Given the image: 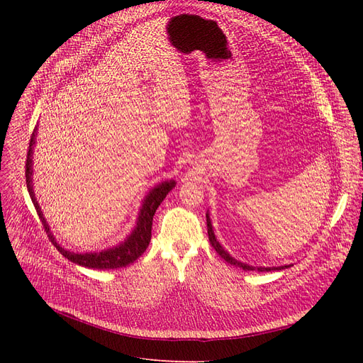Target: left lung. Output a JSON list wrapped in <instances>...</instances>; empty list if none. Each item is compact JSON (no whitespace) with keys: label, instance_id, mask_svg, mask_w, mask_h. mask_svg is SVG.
<instances>
[{"label":"left lung","instance_id":"left-lung-1","mask_svg":"<svg viewBox=\"0 0 363 363\" xmlns=\"http://www.w3.org/2000/svg\"><path fill=\"white\" fill-rule=\"evenodd\" d=\"M206 220H207V234H208V241H211V244H212L213 249L216 250V253H218L222 259H225V262L231 263V264H235V266H238V268H241V269H244V271H259V272L281 271V269H287V268H290V266H291V264H284V266H274V268H262V266H259V268H256V266H250V264L242 263V262H240V260L234 259L230 253L223 250V247H222V245L219 244V241L216 240L215 233H213L212 220H211V218H208V213H206Z\"/></svg>","mask_w":363,"mask_h":363}]
</instances>
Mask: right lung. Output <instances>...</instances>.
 Returning a JSON list of instances; mask_svg holds the SVG:
<instances>
[{"label": "right lung", "mask_w": 363, "mask_h": 363, "mask_svg": "<svg viewBox=\"0 0 363 363\" xmlns=\"http://www.w3.org/2000/svg\"><path fill=\"white\" fill-rule=\"evenodd\" d=\"M36 137V128L30 137L29 143V151H28V159H26V185H28V191L29 196L33 201V206L38 212V216L43 220V225L45 228V231L48 234V238L51 242L55 245V249L59 250L66 259L70 262L85 266V268L91 269H118L123 268V266H128L129 263L135 262L148 247L150 240H151V226H152V216H155L157 207L160 203L164 200V197L169 194L172 188L175 186V181H163L162 184L156 185L151 191L145 196L143 206L140 208V215L137 219V225L133 228V231L126 237L125 241L119 242L116 247H111V249L101 250L97 253H74L66 250L65 247H62L59 242L55 241L54 235L50 233V226L41 212V207L38 204L33 193V184H32V155H33V144Z\"/></svg>", "instance_id": "1"}]
</instances>
